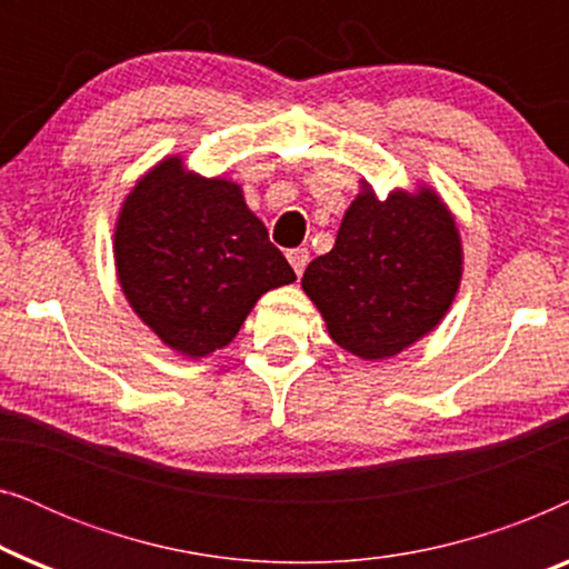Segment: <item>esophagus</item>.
I'll return each instance as SVG.
<instances>
[{"mask_svg":"<svg viewBox=\"0 0 569 569\" xmlns=\"http://www.w3.org/2000/svg\"><path fill=\"white\" fill-rule=\"evenodd\" d=\"M308 259H310L308 248H292V251H287V261H290V267L295 269V274H298V277L302 274V271H306Z\"/></svg>","mask_w":569,"mask_h":569,"instance_id":"esophagus-1","label":"esophagus"}]
</instances>
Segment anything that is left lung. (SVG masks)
Listing matches in <instances>:
<instances>
[{
	"mask_svg": "<svg viewBox=\"0 0 569 569\" xmlns=\"http://www.w3.org/2000/svg\"><path fill=\"white\" fill-rule=\"evenodd\" d=\"M461 271L456 220L430 186L378 199L362 183L337 243L308 263L302 290L341 349L362 360H388L442 321Z\"/></svg>",
	"mask_w": 569,
	"mask_h": 569,
	"instance_id": "1",
	"label": "left lung"
}]
</instances>
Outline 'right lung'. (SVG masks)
<instances>
[{
	"instance_id": "obj_1",
	"label": "right lung",
	"mask_w": 569,
	"mask_h": 569,
	"mask_svg": "<svg viewBox=\"0 0 569 569\" xmlns=\"http://www.w3.org/2000/svg\"><path fill=\"white\" fill-rule=\"evenodd\" d=\"M113 259L131 310L191 360L228 347L263 292L295 282L243 189L186 170L178 154L123 199Z\"/></svg>"
}]
</instances>
